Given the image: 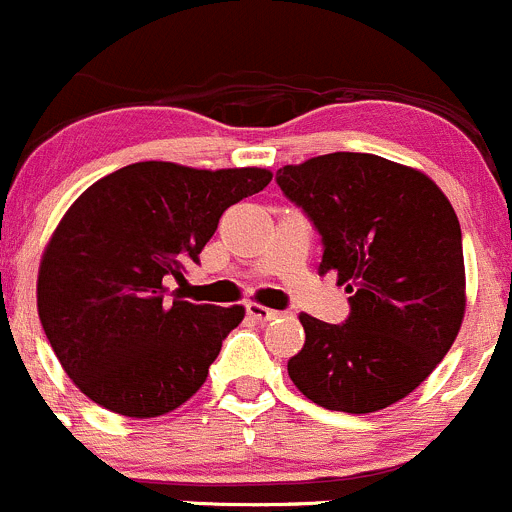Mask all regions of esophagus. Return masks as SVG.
<instances>
[{"mask_svg": "<svg viewBox=\"0 0 512 512\" xmlns=\"http://www.w3.org/2000/svg\"><path fill=\"white\" fill-rule=\"evenodd\" d=\"M246 311H249V316L254 318V321H258V323L273 321V318L281 316V313H278V311H273V308L261 306V303H249V306H246Z\"/></svg>", "mask_w": 512, "mask_h": 512, "instance_id": "1", "label": "esophagus"}]
</instances>
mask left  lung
<instances>
[{
    "label": "left lung",
    "mask_w": 512,
    "mask_h": 512,
    "mask_svg": "<svg viewBox=\"0 0 512 512\" xmlns=\"http://www.w3.org/2000/svg\"><path fill=\"white\" fill-rule=\"evenodd\" d=\"M276 181L321 234L318 271L351 293L341 326L298 316L306 343L288 376L328 411H383L426 381L460 331L458 216L423 171L376 154L313 156L278 169Z\"/></svg>",
    "instance_id": "1"
}]
</instances>
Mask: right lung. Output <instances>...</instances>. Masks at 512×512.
Wrapping results in <instances>:
<instances>
[{"instance_id":"add662e5","label":"right lung","mask_w":512,"mask_h":512,"mask_svg":"<svg viewBox=\"0 0 512 512\" xmlns=\"http://www.w3.org/2000/svg\"><path fill=\"white\" fill-rule=\"evenodd\" d=\"M271 171L191 169L139 161L104 176L69 206L42 254L37 308L74 386L126 418L184 406L209 376L244 306L166 298V278L199 261L221 214Z\"/></svg>"}]
</instances>
